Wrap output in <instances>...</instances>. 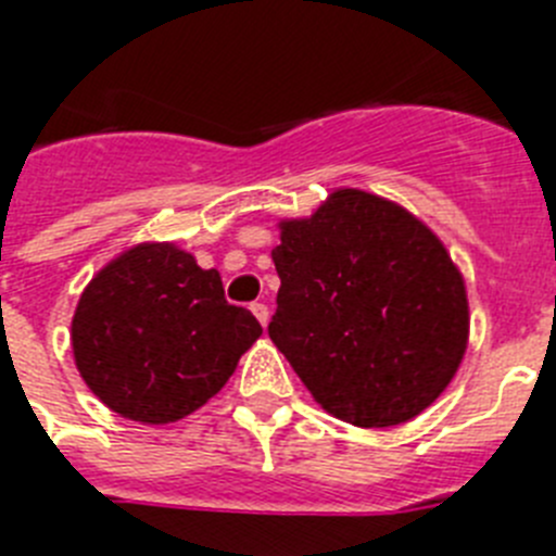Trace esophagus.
<instances>
[{"label": "esophagus", "mask_w": 556, "mask_h": 556, "mask_svg": "<svg viewBox=\"0 0 556 556\" xmlns=\"http://www.w3.org/2000/svg\"><path fill=\"white\" fill-rule=\"evenodd\" d=\"M251 313H254V316H257V321L260 325H268V316H271V313H268V305H263V302H254V305H251Z\"/></svg>", "instance_id": "esophagus-1"}]
</instances>
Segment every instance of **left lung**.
Returning <instances> with one entry per match:
<instances>
[{"mask_svg":"<svg viewBox=\"0 0 556 556\" xmlns=\"http://www.w3.org/2000/svg\"><path fill=\"white\" fill-rule=\"evenodd\" d=\"M268 336L321 408L358 428L422 414L465 358V279L408 210L336 190L311 218L282 220Z\"/></svg>","mask_w":556,"mask_h":556,"instance_id":"1","label":"left lung"}]
</instances>
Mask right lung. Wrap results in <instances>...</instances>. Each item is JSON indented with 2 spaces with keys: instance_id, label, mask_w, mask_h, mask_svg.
I'll list each match as a JSON object with an SVG mask.
<instances>
[{
  "instance_id": "add662e5",
  "label": "right lung",
  "mask_w": 556,
  "mask_h": 556,
  "mask_svg": "<svg viewBox=\"0 0 556 556\" xmlns=\"http://www.w3.org/2000/svg\"><path fill=\"white\" fill-rule=\"evenodd\" d=\"M263 336L229 305L215 268L173 243H139L94 274L72 316L80 378L111 412L144 425L187 417L220 392Z\"/></svg>"
}]
</instances>
